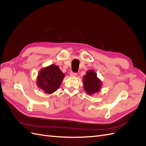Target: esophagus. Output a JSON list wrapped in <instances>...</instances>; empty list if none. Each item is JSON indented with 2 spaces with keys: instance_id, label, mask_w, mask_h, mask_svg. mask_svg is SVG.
<instances>
[{
  "instance_id": "obj_1",
  "label": "esophagus",
  "mask_w": 146,
  "mask_h": 146,
  "mask_svg": "<svg viewBox=\"0 0 146 146\" xmlns=\"http://www.w3.org/2000/svg\"><path fill=\"white\" fill-rule=\"evenodd\" d=\"M70 77H76L77 76V73H75V72H70Z\"/></svg>"
}]
</instances>
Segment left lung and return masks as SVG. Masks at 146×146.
<instances>
[{
	"label": "left lung",
	"instance_id": "8db88e82",
	"mask_svg": "<svg viewBox=\"0 0 146 146\" xmlns=\"http://www.w3.org/2000/svg\"><path fill=\"white\" fill-rule=\"evenodd\" d=\"M83 88L88 95H92L99 92L102 88V82L97 77L93 70H89L83 77Z\"/></svg>",
	"mask_w": 146,
	"mask_h": 146
}]
</instances>
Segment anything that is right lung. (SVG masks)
<instances>
[{
  "label": "right lung",
  "instance_id": "1",
  "mask_svg": "<svg viewBox=\"0 0 146 146\" xmlns=\"http://www.w3.org/2000/svg\"><path fill=\"white\" fill-rule=\"evenodd\" d=\"M65 74L54 64L44 68L39 72L36 83L39 88L46 93L52 94L60 86Z\"/></svg>",
  "mask_w": 146,
  "mask_h": 146
}]
</instances>
